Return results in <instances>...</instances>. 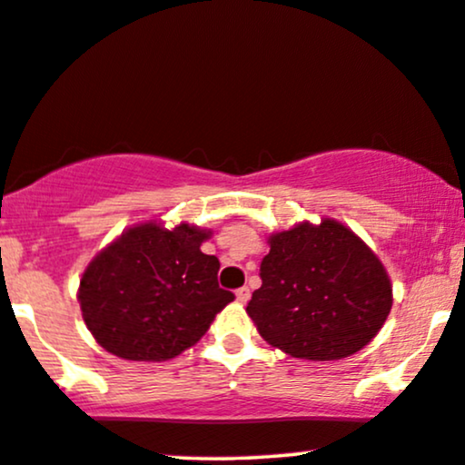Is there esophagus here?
Segmentation results:
<instances>
[{
    "mask_svg": "<svg viewBox=\"0 0 465 465\" xmlns=\"http://www.w3.org/2000/svg\"><path fill=\"white\" fill-rule=\"evenodd\" d=\"M236 297H238L240 304H246V302L251 300V289H249V287H240V289L236 291Z\"/></svg>",
    "mask_w": 465,
    "mask_h": 465,
    "instance_id": "1",
    "label": "esophagus"
}]
</instances>
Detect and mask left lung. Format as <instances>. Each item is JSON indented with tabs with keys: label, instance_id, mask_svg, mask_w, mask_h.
I'll return each instance as SVG.
<instances>
[{
	"label": "left lung",
	"instance_id": "left-lung-1",
	"mask_svg": "<svg viewBox=\"0 0 465 465\" xmlns=\"http://www.w3.org/2000/svg\"><path fill=\"white\" fill-rule=\"evenodd\" d=\"M251 319L291 357L331 361L361 351L391 311L382 263L351 229L325 219L270 238Z\"/></svg>",
	"mask_w": 465,
	"mask_h": 465
}]
</instances>
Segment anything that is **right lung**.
<instances>
[{"instance_id": "add662e5", "label": "right lung", "mask_w": 465, "mask_h": 465, "mask_svg": "<svg viewBox=\"0 0 465 465\" xmlns=\"http://www.w3.org/2000/svg\"><path fill=\"white\" fill-rule=\"evenodd\" d=\"M202 229L132 227L89 263L78 300L84 323L108 352L165 361L208 331L233 300L219 287V259L203 255Z\"/></svg>"}]
</instances>
